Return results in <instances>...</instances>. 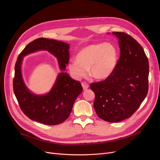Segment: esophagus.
<instances>
[{
    "label": "esophagus",
    "mask_w": 160,
    "mask_h": 160,
    "mask_svg": "<svg viewBox=\"0 0 160 160\" xmlns=\"http://www.w3.org/2000/svg\"><path fill=\"white\" fill-rule=\"evenodd\" d=\"M82 88H83V90H86V89H88L89 88L88 83H87L85 82H82Z\"/></svg>",
    "instance_id": "1"
}]
</instances>
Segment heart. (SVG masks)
<instances>
[{
  "label": "heart",
  "instance_id": "b5f03b06",
  "mask_svg": "<svg viewBox=\"0 0 160 160\" xmlns=\"http://www.w3.org/2000/svg\"><path fill=\"white\" fill-rule=\"evenodd\" d=\"M76 62L69 65V70L76 78H82L89 71L92 78L104 80L114 71L117 51L110 43L89 45L81 49L75 57Z\"/></svg>",
  "mask_w": 160,
  "mask_h": 160
}]
</instances>
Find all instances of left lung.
<instances>
[{
	"label": "left lung",
	"mask_w": 160,
	"mask_h": 160,
	"mask_svg": "<svg viewBox=\"0 0 160 160\" xmlns=\"http://www.w3.org/2000/svg\"><path fill=\"white\" fill-rule=\"evenodd\" d=\"M118 38L120 58L110 77L91 83L95 95L93 106L99 118L117 122L130 117L148 90V58L138 42L128 33L112 32Z\"/></svg>",
	"instance_id": "left-lung-1"
}]
</instances>
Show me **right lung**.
Instances as JSON below:
<instances>
[{
  "instance_id": "obj_1",
  "label": "right lung",
  "mask_w": 160,
  "mask_h": 160,
  "mask_svg": "<svg viewBox=\"0 0 160 160\" xmlns=\"http://www.w3.org/2000/svg\"><path fill=\"white\" fill-rule=\"evenodd\" d=\"M69 45L62 41L41 38L30 42L19 55L15 65L13 88L21 110L31 120L47 125H56L69 117L74 102L83 88L78 81L63 72L69 60ZM40 49L47 50L56 56L62 71L52 89L45 96L31 93L24 84L20 70L22 57Z\"/></svg>"
}]
</instances>
